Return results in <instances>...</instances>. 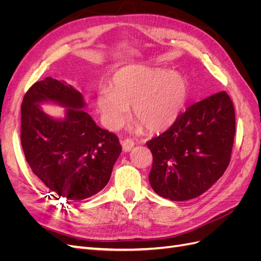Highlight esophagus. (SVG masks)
I'll return each mask as SVG.
<instances>
[{
    "mask_svg": "<svg viewBox=\"0 0 261 261\" xmlns=\"http://www.w3.org/2000/svg\"><path fill=\"white\" fill-rule=\"evenodd\" d=\"M134 146H135V143H134V140L130 139V138H126L122 141V147H123V150L126 152H129L130 150L134 148Z\"/></svg>",
    "mask_w": 261,
    "mask_h": 261,
    "instance_id": "obj_1",
    "label": "esophagus"
}]
</instances>
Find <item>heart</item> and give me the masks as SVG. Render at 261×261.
Instances as JSON below:
<instances>
[{
    "instance_id": "obj_1",
    "label": "heart",
    "mask_w": 261,
    "mask_h": 261,
    "mask_svg": "<svg viewBox=\"0 0 261 261\" xmlns=\"http://www.w3.org/2000/svg\"><path fill=\"white\" fill-rule=\"evenodd\" d=\"M189 97L184 76L170 69L127 65L116 70L110 89L101 90L98 106L110 129L122 127L129 117V107L137 118L136 128L145 125L161 132L174 123Z\"/></svg>"
}]
</instances>
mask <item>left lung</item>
Listing matches in <instances>:
<instances>
[{"label": "left lung", "mask_w": 261, "mask_h": 261, "mask_svg": "<svg viewBox=\"0 0 261 261\" xmlns=\"http://www.w3.org/2000/svg\"><path fill=\"white\" fill-rule=\"evenodd\" d=\"M234 135V107L225 91L189 107L168 130L147 143L153 156L149 173L153 191L173 201L208 191L230 163Z\"/></svg>", "instance_id": "obj_1"}]
</instances>
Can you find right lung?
<instances>
[{"mask_svg":"<svg viewBox=\"0 0 261 261\" xmlns=\"http://www.w3.org/2000/svg\"><path fill=\"white\" fill-rule=\"evenodd\" d=\"M43 103L65 107V117L46 115ZM86 107L72 85L51 77L31 86L21 103L20 140L29 167L50 191L68 200L102 191L122 152L116 135L100 128Z\"/></svg>","mask_w":261,"mask_h":261,"instance_id":"1","label":"right lung"}]
</instances>
